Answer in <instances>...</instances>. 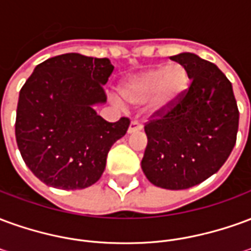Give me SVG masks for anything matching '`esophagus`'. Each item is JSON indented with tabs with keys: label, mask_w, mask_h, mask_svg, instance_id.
Listing matches in <instances>:
<instances>
[{
	"label": "esophagus",
	"mask_w": 251,
	"mask_h": 251,
	"mask_svg": "<svg viewBox=\"0 0 251 251\" xmlns=\"http://www.w3.org/2000/svg\"><path fill=\"white\" fill-rule=\"evenodd\" d=\"M142 129V125L140 122H137V121H131L130 126H129V129H127V133L131 134V133H136V131H140Z\"/></svg>",
	"instance_id": "esophagus-1"
}]
</instances>
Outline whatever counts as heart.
<instances>
[{
  "instance_id": "obj_1",
  "label": "heart",
  "mask_w": 251,
  "mask_h": 251,
  "mask_svg": "<svg viewBox=\"0 0 251 251\" xmlns=\"http://www.w3.org/2000/svg\"><path fill=\"white\" fill-rule=\"evenodd\" d=\"M188 84V74L183 66H158L127 77L120 87V94L130 104H141L151 99V114H163L179 103Z\"/></svg>"
}]
</instances>
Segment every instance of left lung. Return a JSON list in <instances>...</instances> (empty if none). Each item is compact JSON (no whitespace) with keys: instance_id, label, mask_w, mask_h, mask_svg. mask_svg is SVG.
<instances>
[{"instance_id":"obj_1","label":"left lung","mask_w":251,"mask_h":251,"mask_svg":"<svg viewBox=\"0 0 251 251\" xmlns=\"http://www.w3.org/2000/svg\"><path fill=\"white\" fill-rule=\"evenodd\" d=\"M171 59L184 67L192 82L174 109L145 125L141 168L160 188L187 189L226 163L237 141L239 111L231 83L214 63L189 52Z\"/></svg>"}]
</instances>
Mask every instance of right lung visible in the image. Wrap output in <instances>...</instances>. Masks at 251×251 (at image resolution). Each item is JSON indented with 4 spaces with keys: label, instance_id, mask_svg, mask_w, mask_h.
<instances>
[{
    "label": "right lung",
    "instance_id": "add662e5",
    "mask_svg": "<svg viewBox=\"0 0 251 251\" xmlns=\"http://www.w3.org/2000/svg\"><path fill=\"white\" fill-rule=\"evenodd\" d=\"M113 70L107 57L64 53L36 66L21 88L16 141L44 184L83 189L100 179L110 148L130 124L125 117L107 122L94 110L106 102L103 86Z\"/></svg>",
    "mask_w": 251,
    "mask_h": 251
}]
</instances>
